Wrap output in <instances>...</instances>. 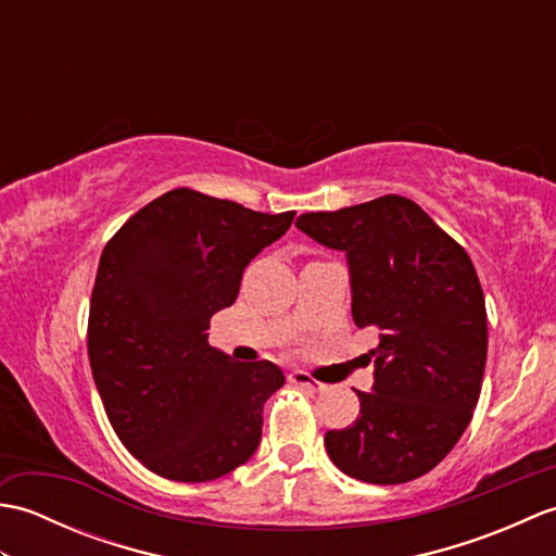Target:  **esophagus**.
Instances as JSON below:
<instances>
[{
	"label": "esophagus",
	"mask_w": 556,
	"mask_h": 556,
	"mask_svg": "<svg viewBox=\"0 0 556 556\" xmlns=\"http://www.w3.org/2000/svg\"><path fill=\"white\" fill-rule=\"evenodd\" d=\"M289 380H291V384L303 387V389H311V392H323V382L313 380V377L308 372H303V370H293L289 375Z\"/></svg>",
	"instance_id": "1"
}]
</instances>
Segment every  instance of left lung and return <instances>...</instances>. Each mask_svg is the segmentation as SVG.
Listing matches in <instances>:
<instances>
[{
    "mask_svg": "<svg viewBox=\"0 0 556 556\" xmlns=\"http://www.w3.org/2000/svg\"><path fill=\"white\" fill-rule=\"evenodd\" d=\"M296 227L346 255L353 323L380 329L372 389L358 392L353 425L325 434L329 458L372 485L425 476L452 452L480 396L488 313L473 263L428 212L394 193L305 212Z\"/></svg>",
    "mask_w": 556,
    "mask_h": 556,
    "instance_id": "left-lung-1",
    "label": "left lung"
}]
</instances>
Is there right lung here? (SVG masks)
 Wrapping results in <instances>:
<instances>
[{
    "label": "right lung",
    "mask_w": 556,
    "mask_h": 556,
    "mask_svg": "<svg viewBox=\"0 0 556 556\" xmlns=\"http://www.w3.org/2000/svg\"><path fill=\"white\" fill-rule=\"evenodd\" d=\"M293 215L174 188L104 245L90 299V368L114 432L152 473L207 482L255 454L263 406L285 372L269 361H233L210 346L207 329Z\"/></svg>",
    "instance_id": "obj_1"
}]
</instances>
